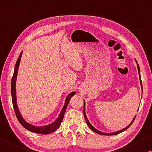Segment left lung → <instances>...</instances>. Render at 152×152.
<instances>
[{"mask_svg":"<svg viewBox=\"0 0 152 152\" xmlns=\"http://www.w3.org/2000/svg\"><path fill=\"white\" fill-rule=\"evenodd\" d=\"M137 62V61H136ZM137 69H138V73H139V76H140V83H141V86H142V80H141V76H140V66H139V64H137ZM84 118H85V120L86 121V123L88 124V126H89V128L92 129V131H94V132H96V133H97L98 134H100V135H104V136H112V135H117L118 134L121 133V132H122L124 131H125L126 129H127L128 128H129V126H130L132 125V124L134 122V121L135 120V118H136V116L134 117V118L133 119V120L132 121V122L129 124V125L126 127V128H124L122 129H121V130L120 131H118V132H113V133H104V132H102L98 130V129H96L95 128H94V127L91 125V124L89 122V121H88V120L87 119V117L86 115V114H85V102H84Z\"/></svg>","mask_w":152,"mask_h":152,"instance_id":"1","label":"left lung"}]
</instances>
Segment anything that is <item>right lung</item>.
I'll list each match as a JSON object with an SVG mask.
<instances>
[{
	"instance_id": "1",
	"label": "right lung",
	"mask_w": 152,
	"mask_h": 152,
	"mask_svg": "<svg viewBox=\"0 0 152 152\" xmlns=\"http://www.w3.org/2000/svg\"><path fill=\"white\" fill-rule=\"evenodd\" d=\"M22 53H23V51L20 52V54L18 58L17 61H16L15 67V70H14V74L12 78V81H11V96H12V104H13L14 110H15V112L16 116L17 118L18 122H20L21 125L23 126L24 128L28 129V130L34 132V133L40 134H49L52 133V132H54L55 130H56V129L60 126V124H61V122H62L64 113L66 112V110L69 101H70V98L72 97L74 95H75L76 93L75 92H73L70 93V94L67 96L66 98L64 106L63 107L61 113H60L58 118H57V120L55 121L54 122L50 124V125L41 126V127H37V126H32L31 124H29L28 123H27L26 121L23 119V118L22 117L20 113L19 112V110L17 106V103H16V88H15L16 80V76H17L18 66H19V64H20Z\"/></svg>"
}]
</instances>
